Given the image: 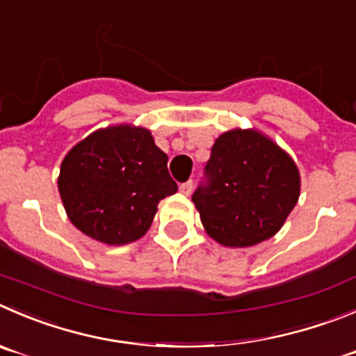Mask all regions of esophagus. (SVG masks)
<instances>
[{
    "mask_svg": "<svg viewBox=\"0 0 356 356\" xmlns=\"http://www.w3.org/2000/svg\"><path fill=\"white\" fill-rule=\"evenodd\" d=\"M192 188H194V181L188 180V181H184V184H180V192L185 195H191Z\"/></svg>",
    "mask_w": 356,
    "mask_h": 356,
    "instance_id": "34e87169",
    "label": "esophagus"
}]
</instances>
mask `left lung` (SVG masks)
<instances>
[{"label":"left lung","mask_w":356,"mask_h":356,"mask_svg":"<svg viewBox=\"0 0 356 356\" xmlns=\"http://www.w3.org/2000/svg\"><path fill=\"white\" fill-rule=\"evenodd\" d=\"M300 178L282 148L257 131H229L215 141L192 194L201 222L225 246L273 238L297 204Z\"/></svg>","instance_id":"8db88e82"}]
</instances>
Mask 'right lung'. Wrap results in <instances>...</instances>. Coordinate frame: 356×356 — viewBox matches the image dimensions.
<instances>
[{"label": "right lung", "mask_w": 356, "mask_h": 356, "mask_svg": "<svg viewBox=\"0 0 356 356\" xmlns=\"http://www.w3.org/2000/svg\"><path fill=\"white\" fill-rule=\"evenodd\" d=\"M178 185L147 129L117 125L90 134L60 164L59 192L76 229L106 245L136 241Z\"/></svg>", "instance_id": "right-lung-1"}]
</instances>
